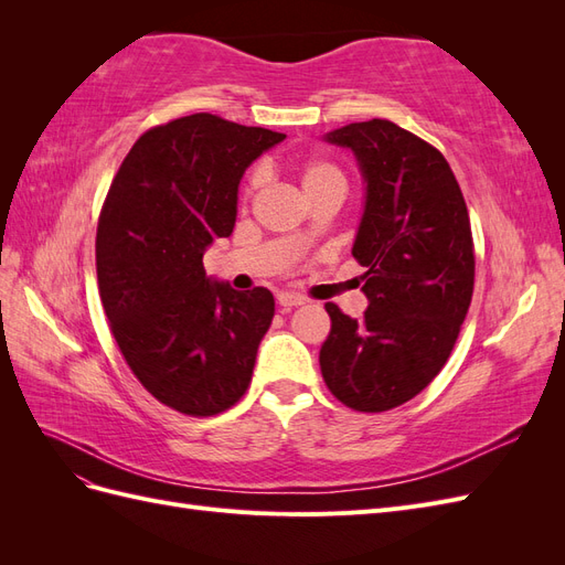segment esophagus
Wrapping results in <instances>:
<instances>
[{
  "mask_svg": "<svg viewBox=\"0 0 565 565\" xmlns=\"http://www.w3.org/2000/svg\"><path fill=\"white\" fill-rule=\"evenodd\" d=\"M306 299L295 295V292H280L278 295V303L282 306V309H292V306H301Z\"/></svg>",
  "mask_w": 565,
  "mask_h": 565,
  "instance_id": "obj_1",
  "label": "esophagus"
}]
</instances>
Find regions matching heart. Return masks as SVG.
<instances>
[{
    "label": "heart",
    "mask_w": 565,
    "mask_h": 565,
    "mask_svg": "<svg viewBox=\"0 0 565 565\" xmlns=\"http://www.w3.org/2000/svg\"><path fill=\"white\" fill-rule=\"evenodd\" d=\"M295 174L306 200L322 191L344 193L347 188L344 172H341V169L328 158H306L295 167ZM249 191H252V183L245 188V198L249 195Z\"/></svg>",
    "instance_id": "1"
}]
</instances>
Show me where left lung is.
I'll use <instances>...</instances> for the list:
<instances>
[{"instance_id":"1","label":"left lung","mask_w":565,"mask_h":565,"mask_svg":"<svg viewBox=\"0 0 565 565\" xmlns=\"http://www.w3.org/2000/svg\"><path fill=\"white\" fill-rule=\"evenodd\" d=\"M324 139L351 148L367 181L353 259L370 306L355 320L324 303L320 372L347 407L384 413L448 363L473 295L471 221L448 160L413 131L370 119Z\"/></svg>"}]
</instances>
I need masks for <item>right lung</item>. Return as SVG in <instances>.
Listing matches in <instances>:
<instances>
[{"instance_id":"1","label":"right lung","mask_w":565,"mask_h":565,"mask_svg":"<svg viewBox=\"0 0 565 565\" xmlns=\"http://www.w3.org/2000/svg\"><path fill=\"white\" fill-rule=\"evenodd\" d=\"M285 139L195 113L141 134L119 164L96 228L98 295L129 370L191 417L245 396L276 301L266 287L212 282L202 254L228 237L245 169Z\"/></svg>"}]
</instances>
